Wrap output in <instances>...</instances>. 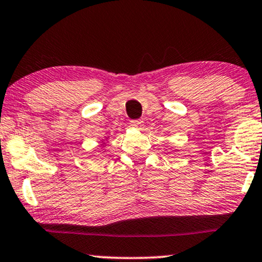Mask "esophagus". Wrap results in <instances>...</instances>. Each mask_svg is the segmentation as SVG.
<instances>
[{
  "label": "esophagus",
  "instance_id": "1",
  "mask_svg": "<svg viewBox=\"0 0 262 262\" xmlns=\"http://www.w3.org/2000/svg\"><path fill=\"white\" fill-rule=\"evenodd\" d=\"M130 125L132 127L137 128V130H142L143 126H144V121L143 120H131Z\"/></svg>",
  "mask_w": 262,
  "mask_h": 262
}]
</instances>
